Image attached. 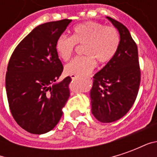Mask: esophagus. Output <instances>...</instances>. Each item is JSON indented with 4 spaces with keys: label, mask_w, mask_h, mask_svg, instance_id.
Listing matches in <instances>:
<instances>
[{
    "label": "esophagus",
    "mask_w": 157,
    "mask_h": 157,
    "mask_svg": "<svg viewBox=\"0 0 157 157\" xmlns=\"http://www.w3.org/2000/svg\"><path fill=\"white\" fill-rule=\"evenodd\" d=\"M71 77L72 80H74V81H75V80H77V79L79 78L78 75H71Z\"/></svg>",
    "instance_id": "esophagus-1"
}]
</instances>
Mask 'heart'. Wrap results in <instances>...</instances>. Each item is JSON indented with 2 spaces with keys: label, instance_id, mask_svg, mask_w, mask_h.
Listing matches in <instances>:
<instances>
[{
  "label": "heart",
  "instance_id": "heart-1",
  "mask_svg": "<svg viewBox=\"0 0 157 157\" xmlns=\"http://www.w3.org/2000/svg\"><path fill=\"white\" fill-rule=\"evenodd\" d=\"M76 44H85L83 48L85 55L68 63L65 71L68 75L82 76L94 70L96 60L101 64L112 60L120 44V34L115 27L86 22L75 26L71 36H59L55 48L59 57L66 61L74 54Z\"/></svg>",
  "mask_w": 157,
  "mask_h": 157
}]
</instances>
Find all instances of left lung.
<instances>
[{
	"mask_svg": "<svg viewBox=\"0 0 157 157\" xmlns=\"http://www.w3.org/2000/svg\"><path fill=\"white\" fill-rule=\"evenodd\" d=\"M120 34V44L112 60L93 76L90 92L92 113L98 121L112 123L127 113L135 103L140 84L138 48L128 29L107 17Z\"/></svg>",
	"mask_w": 157,
	"mask_h": 157,
	"instance_id": "1",
	"label": "left lung"
}]
</instances>
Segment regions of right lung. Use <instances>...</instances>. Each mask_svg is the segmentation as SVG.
I'll return each mask as SVG.
<instances>
[{"instance_id": "right-lung-1", "label": "right lung", "mask_w": 157, "mask_h": 157, "mask_svg": "<svg viewBox=\"0 0 157 157\" xmlns=\"http://www.w3.org/2000/svg\"><path fill=\"white\" fill-rule=\"evenodd\" d=\"M71 20L43 23L16 47L6 74L12 115L26 131L41 135L55 128L70 97V76L56 83L63 71L55 44Z\"/></svg>"}]
</instances>
